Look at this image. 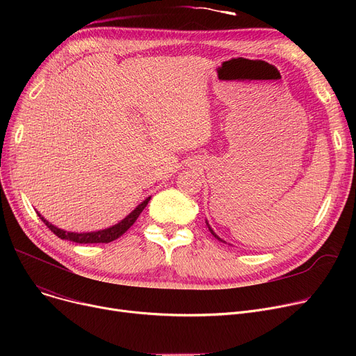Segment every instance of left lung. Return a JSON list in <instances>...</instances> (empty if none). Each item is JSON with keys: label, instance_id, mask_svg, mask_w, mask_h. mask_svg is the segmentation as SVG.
<instances>
[{"label": "left lung", "instance_id": "obj_1", "mask_svg": "<svg viewBox=\"0 0 356 356\" xmlns=\"http://www.w3.org/2000/svg\"><path fill=\"white\" fill-rule=\"evenodd\" d=\"M207 227H208V228H209V231H211V234H212V235H213V236H215V238H216V239H219V241H220V242H225V241H223V239H222V238H219V236H218V235H216V234H215V232H213V229H212V228H211V225H209V223H208V220H207ZM225 244H227V242H225Z\"/></svg>", "mask_w": 356, "mask_h": 356}]
</instances>
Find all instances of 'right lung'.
Returning <instances> with one entry per match:
<instances>
[{"mask_svg":"<svg viewBox=\"0 0 356 356\" xmlns=\"http://www.w3.org/2000/svg\"><path fill=\"white\" fill-rule=\"evenodd\" d=\"M149 199H152V196H148L145 200H143L133 212L127 215L118 223H115V225H112V227L105 228V229H101V231H93V232H67L65 229L54 227L53 223H50L47 219H44V216H42L39 212H37V215H39L40 219L46 223L47 228L56 236H59L60 239H69V241H73V242H78V244H99V242H102V244H104V242H105V244H108V242L120 238L122 234H125L131 228V225H133V223L137 220L140 213L147 207V203H148Z\"/></svg>","mask_w":356,"mask_h":356,"instance_id":"obj_1","label":"right lung"}]
</instances>
